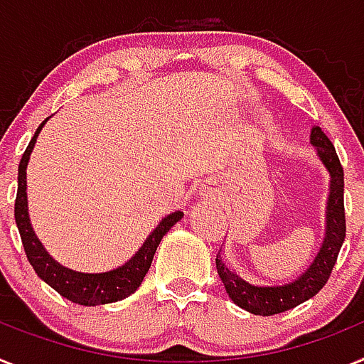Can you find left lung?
I'll return each instance as SVG.
<instances>
[{"mask_svg":"<svg viewBox=\"0 0 364 364\" xmlns=\"http://www.w3.org/2000/svg\"><path fill=\"white\" fill-rule=\"evenodd\" d=\"M309 141L315 147L316 158L321 160L330 175V193L326 203V234L311 265L293 282L282 285H256L235 274L228 269L225 259L217 256L215 265L219 278L225 284L226 293L232 302L241 309L254 315L271 316L300 306L315 296L330 278L337 262L338 250L346 235V219H344V173L338 161L335 147L322 132L321 127H313Z\"/></svg>","mask_w":364,"mask_h":364,"instance_id":"8db88e82","label":"left lung"}]
</instances>
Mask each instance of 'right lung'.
Instances as JSON below:
<instances>
[{
    "label": "right lung",
    "instance_id": "1",
    "mask_svg": "<svg viewBox=\"0 0 364 364\" xmlns=\"http://www.w3.org/2000/svg\"><path fill=\"white\" fill-rule=\"evenodd\" d=\"M48 121L49 117H46V121L40 123L23 152V156H21L20 167H18V195L16 204H14V219H16L21 243L26 248L27 259L38 278L43 279L49 287L55 289L60 296L70 302L80 304V306H102V304L119 302L123 298L130 296L141 285L161 237L169 232L171 226H175L184 217V213L173 212L164 217L156 228L149 234L144 245L138 248V252L130 257L129 262L112 269V271L79 272L60 265L57 259L49 256L48 250L43 248L40 239L34 234L29 219V206H27V164H29L31 152H33L40 130Z\"/></svg>",
    "mask_w": 364,
    "mask_h": 364
}]
</instances>
